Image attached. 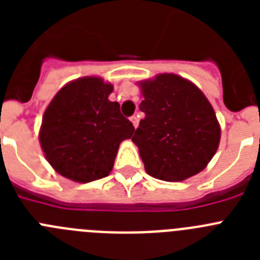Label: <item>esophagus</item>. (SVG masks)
Listing matches in <instances>:
<instances>
[{
  "label": "esophagus",
  "instance_id": "obj_1",
  "mask_svg": "<svg viewBox=\"0 0 260 260\" xmlns=\"http://www.w3.org/2000/svg\"><path fill=\"white\" fill-rule=\"evenodd\" d=\"M130 119H132V122H133V125H134V127L137 128L138 125H139V119H138L137 114H134V116L130 117Z\"/></svg>",
  "mask_w": 260,
  "mask_h": 260
}]
</instances>
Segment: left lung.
Returning a JSON list of instances; mask_svg holds the SVG:
<instances>
[{"instance_id": "left-lung-1", "label": "left lung", "mask_w": 260, "mask_h": 260, "mask_svg": "<svg viewBox=\"0 0 260 260\" xmlns=\"http://www.w3.org/2000/svg\"><path fill=\"white\" fill-rule=\"evenodd\" d=\"M146 114L132 141L150 176L169 182L203 171L220 142L213 108L197 86L176 74L142 82Z\"/></svg>"}]
</instances>
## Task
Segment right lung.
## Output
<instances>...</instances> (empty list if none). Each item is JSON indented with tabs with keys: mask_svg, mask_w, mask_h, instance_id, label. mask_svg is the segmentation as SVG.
Here are the masks:
<instances>
[{
	"mask_svg": "<svg viewBox=\"0 0 260 260\" xmlns=\"http://www.w3.org/2000/svg\"><path fill=\"white\" fill-rule=\"evenodd\" d=\"M109 83L86 77L66 84L48 105L40 143L45 157L61 176L77 182L104 178L112 171L119 143L134 126L109 102Z\"/></svg>",
	"mask_w": 260,
	"mask_h": 260,
	"instance_id": "obj_1",
	"label": "right lung"
}]
</instances>
